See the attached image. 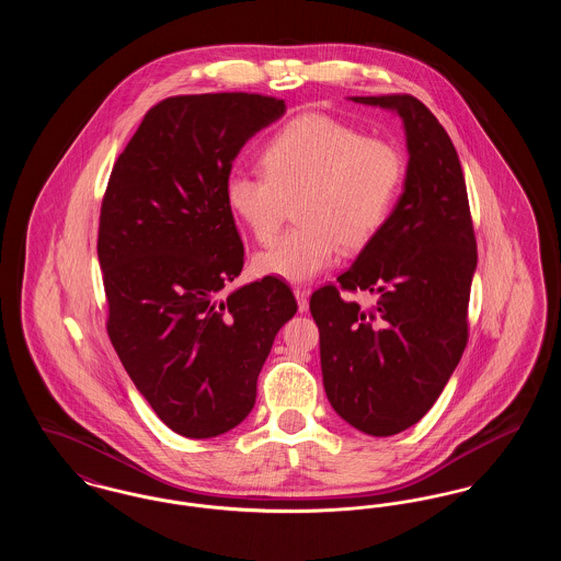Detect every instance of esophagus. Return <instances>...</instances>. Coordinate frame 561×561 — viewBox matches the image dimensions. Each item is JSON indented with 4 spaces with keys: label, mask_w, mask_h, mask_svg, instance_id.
<instances>
[{
    "label": "esophagus",
    "mask_w": 561,
    "mask_h": 561,
    "mask_svg": "<svg viewBox=\"0 0 561 561\" xmlns=\"http://www.w3.org/2000/svg\"><path fill=\"white\" fill-rule=\"evenodd\" d=\"M294 296H296V302H298V311H300V313H305V311L309 309V290H305V288H296V290H294Z\"/></svg>",
    "instance_id": "34e87169"
}]
</instances>
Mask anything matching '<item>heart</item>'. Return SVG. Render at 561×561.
Segmentation results:
<instances>
[{"instance_id":"1","label":"heart","mask_w":561,"mask_h":561,"mask_svg":"<svg viewBox=\"0 0 561 561\" xmlns=\"http://www.w3.org/2000/svg\"><path fill=\"white\" fill-rule=\"evenodd\" d=\"M265 174L231 172L227 208L261 243L279 231L288 204L302 227L254 256L259 275L288 284L313 282L339 259L341 243L359 250L385 227L403 181L396 145L364 136L323 113H305L263 151Z\"/></svg>"}]
</instances>
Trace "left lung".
<instances>
[{
    "label": "left lung",
    "instance_id": "left-lung-1",
    "mask_svg": "<svg viewBox=\"0 0 561 561\" xmlns=\"http://www.w3.org/2000/svg\"><path fill=\"white\" fill-rule=\"evenodd\" d=\"M351 101L400 117L403 191L339 275L345 290L378 294L373 311L343 300L336 286L311 294L309 309L328 401L351 427L389 437L427 414L460 362L478 250L460 160L437 117L410 94Z\"/></svg>",
    "mask_w": 561,
    "mask_h": 561
}]
</instances>
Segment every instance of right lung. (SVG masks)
Listing matches in <instances>:
<instances>
[{
	"label": "right lung",
	"mask_w": 561,
	"mask_h": 561,
	"mask_svg": "<svg viewBox=\"0 0 561 561\" xmlns=\"http://www.w3.org/2000/svg\"><path fill=\"white\" fill-rule=\"evenodd\" d=\"M284 113V101L245 92L165 99L108 179L99 227L108 336L161 423L191 439L250 414L273 339L296 313L275 277L222 298L243 267L225 183L241 147Z\"/></svg>",
	"instance_id": "obj_1"
}]
</instances>
